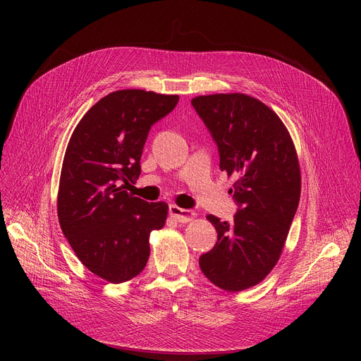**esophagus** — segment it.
Returning a JSON list of instances; mask_svg holds the SVG:
<instances>
[{
	"label": "esophagus",
	"instance_id": "1",
	"mask_svg": "<svg viewBox=\"0 0 361 361\" xmlns=\"http://www.w3.org/2000/svg\"><path fill=\"white\" fill-rule=\"evenodd\" d=\"M169 215L173 216L178 222H188L192 221L195 216V212L192 209H183V207H178L177 204H169Z\"/></svg>",
	"mask_w": 361,
	"mask_h": 361
}]
</instances>
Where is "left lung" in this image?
<instances>
[{"label": "left lung", "mask_w": 361, "mask_h": 361, "mask_svg": "<svg viewBox=\"0 0 361 361\" xmlns=\"http://www.w3.org/2000/svg\"><path fill=\"white\" fill-rule=\"evenodd\" d=\"M218 146L219 168L237 177L234 221L207 215L218 233L199 257L204 276L225 291L250 288L276 264L298 207L301 178L293 140L276 114L243 93L192 101Z\"/></svg>", "instance_id": "1"}]
</instances>
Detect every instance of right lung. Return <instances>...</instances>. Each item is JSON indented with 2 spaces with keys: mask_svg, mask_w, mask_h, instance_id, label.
I'll return each mask as SVG.
<instances>
[{
  "mask_svg": "<svg viewBox=\"0 0 361 361\" xmlns=\"http://www.w3.org/2000/svg\"><path fill=\"white\" fill-rule=\"evenodd\" d=\"M178 99L139 89L112 92L85 114L68 142L56 204L61 230L85 267L109 282L145 269L149 234L165 224L166 203H149L124 188L142 173L150 127Z\"/></svg>",
  "mask_w": 361,
  "mask_h": 361,
  "instance_id": "add662e5",
  "label": "right lung"
}]
</instances>
